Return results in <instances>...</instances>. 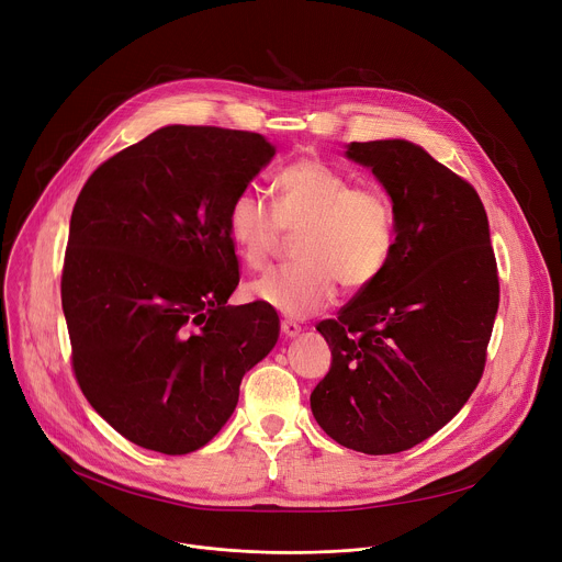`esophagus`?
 <instances>
[{
  "label": "esophagus",
  "instance_id": "1",
  "mask_svg": "<svg viewBox=\"0 0 562 562\" xmlns=\"http://www.w3.org/2000/svg\"><path fill=\"white\" fill-rule=\"evenodd\" d=\"M280 329H282V334H284L286 338H293V336H297V334L302 331V327H300L297 323H293V321H282Z\"/></svg>",
  "mask_w": 562,
  "mask_h": 562
}]
</instances>
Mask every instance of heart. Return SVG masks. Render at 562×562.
Returning a JSON list of instances; mask_svg holds the SVG:
<instances>
[{
	"label": "heart",
	"instance_id": "b5f03b06",
	"mask_svg": "<svg viewBox=\"0 0 562 562\" xmlns=\"http://www.w3.org/2000/svg\"><path fill=\"white\" fill-rule=\"evenodd\" d=\"M276 209L252 188L239 190L226 213V228L239 260L262 271L286 235H297V265L250 284L269 307L307 318L336 300L338 284L359 291L385 271L396 239L392 199L376 186H353L342 170L302 157L273 177Z\"/></svg>",
	"mask_w": 562,
	"mask_h": 562
}]
</instances>
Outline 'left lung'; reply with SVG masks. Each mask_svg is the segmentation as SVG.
I'll return each mask as SVG.
<instances>
[{
    "mask_svg": "<svg viewBox=\"0 0 562 562\" xmlns=\"http://www.w3.org/2000/svg\"><path fill=\"white\" fill-rule=\"evenodd\" d=\"M392 196L396 239L381 278L318 323L331 368L312 392L318 426L366 454L413 448L477 387L499 280L475 188L407 140L349 143Z\"/></svg>",
    "mask_w": 562,
    "mask_h": 562,
    "instance_id": "8db88e82",
    "label": "left lung"
}]
</instances>
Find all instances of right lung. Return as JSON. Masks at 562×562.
I'll list each match as a JSON object with an SVG mask.
<instances>
[{"label": "right lung", "instance_id": "add662e5", "mask_svg": "<svg viewBox=\"0 0 562 562\" xmlns=\"http://www.w3.org/2000/svg\"><path fill=\"white\" fill-rule=\"evenodd\" d=\"M273 155L262 134L170 125L100 164L76 199L60 282L71 368L136 446H206L278 340L269 304H226L239 282L226 213Z\"/></svg>", "mask_w": 562, "mask_h": 562}]
</instances>
